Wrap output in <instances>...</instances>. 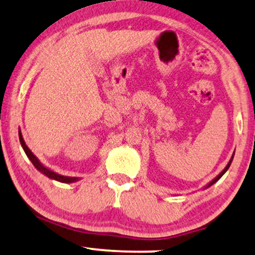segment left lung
<instances>
[{
	"label": "left lung",
	"mask_w": 255,
	"mask_h": 255,
	"mask_svg": "<svg viewBox=\"0 0 255 255\" xmlns=\"http://www.w3.org/2000/svg\"><path fill=\"white\" fill-rule=\"evenodd\" d=\"M233 157H234V153H233V155H232V157H231L230 162H228V163H227V166H226V167H225V168H224V169H222V172H221L220 174H219V175L217 176V178H214L213 180H212V181H211V182H209V183H207V185H206V186L204 187V188H205V189H206V188H208V187H211L212 185H214V183H215V182H217V181H218V180H219V179H220V178H221V176H222V175H224V174L227 172V169H228V168H230V166H231L232 161H233Z\"/></svg>",
	"instance_id": "8db88e82"
}]
</instances>
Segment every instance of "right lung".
<instances>
[{"mask_svg": "<svg viewBox=\"0 0 255 255\" xmlns=\"http://www.w3.org/2000/svg\"><path fill=\"white\" fill-rule=\"evenodd\" d=\"M18 137H20V142H21V146L23 148L24 153L27 154L28 159L31 161V163L35 166V168H36L38 172H41L42 174H44V175L48 176V178L51 179V180H56V181L59 182H63V183H72V182H76L79 181L80 178H75V176H64V175H61V174H57L54 172V170H51L48 168V167L43 166L42 163L40 162V160L37 159L36 156L34 155L33 151L29 149L27 144H25L24 140H23V136H22V133H21V129H18Z\"/></svg>", "mask_w": 255, "mask_h": 255, "instance_id": "1", "label": "right lung"}]
</instances>
